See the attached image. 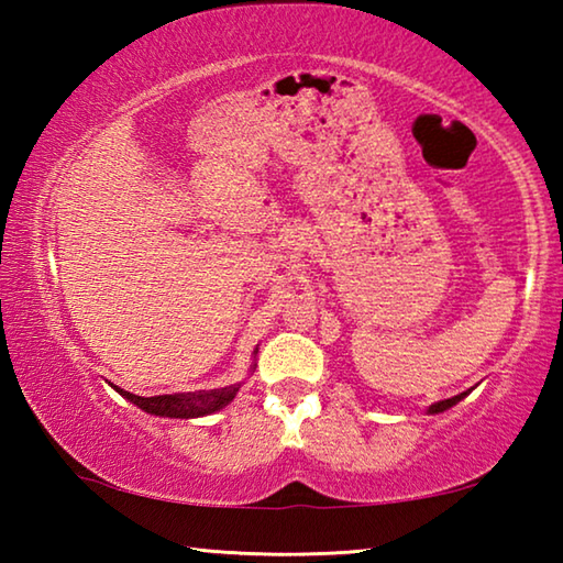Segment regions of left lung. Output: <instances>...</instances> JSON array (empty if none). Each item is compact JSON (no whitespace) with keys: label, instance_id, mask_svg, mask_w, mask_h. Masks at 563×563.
<instances>
[{"label":"left lung","instance_id":"8db88e82","mask_svg":"<svg viewBox=\"0 0 563 563\" xmlns=\"http://www.w3.org/2000/svg\"><path fill=\"white\" fill-rule=\"evenodd\" d=\"M472 389H466V393H462V395H456V397H450V399H442V402H434L430 409H427V412L430 415H440V412H444V409H450V407H454L456 402H460V399H464L466 395H470Z\"/></svg>","mask_w":563,"mask_h":563}]
</instances>
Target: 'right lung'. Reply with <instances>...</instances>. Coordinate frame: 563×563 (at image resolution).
Here are the masks:
<instances>
[{
	"label": "right lung",
	"instance_id": "add662e5",
	"mask_svg": "<svg viewBox=\"0 0 563 563\" xmlns=\"http://www.w3.org/2000/svg\"><path fill=\"white\" fill-rule=\"evenodd\" d=\"M255 369V365H253ZM113 389L121 397H126L129 402L144 409L148 415L156 417H174V419H194L213 415L225 405H231V399L238 395L241 385H228L221 389H198V393H174V395H156V397H139L133 393H126L113 385Z\"/></svg>",
	"mask_w": 563,
	"mask_h": 563
}]
</instances>
